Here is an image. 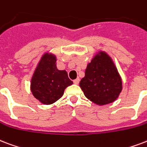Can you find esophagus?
Wrapping results in <instances>:
<instances>
[{
  "label": "esophagus",
  "instance_id": "34e87169",
  "mask_svg": "<svg viewBox=\"0 0 147 147\" xmlns=\"http://www.w3.org/2000/svg\"><path fill=\"white\" fill-rule=\"evenodd\" d=\"M73 82H74V84H76V85H78V84L79 83V78H77L76 79H75V80L73 81Z\"/></svg>",
  "mask_w": 147,
  "mask_h": 147
}]
</instances>
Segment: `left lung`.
I'll use <instances>...</instances> for the list:
<instances>
[{
    "label": "left lung",
    "instance_id": "left-lung-1",
    "mask_svg": "<svg viewBox=\"0 0 147 147\" xmlns=\"http://www.w3.org/2000/svg\"><path fill=\"white\" fill-rule=\"evenodd\" d=\"M86 98L98 105L110 103L122 91V81L113 62L106 53L96 55L79 83Z\"/></svg>",
    "mask_w": 147,
    "mask_h": 147
}]
</instances>
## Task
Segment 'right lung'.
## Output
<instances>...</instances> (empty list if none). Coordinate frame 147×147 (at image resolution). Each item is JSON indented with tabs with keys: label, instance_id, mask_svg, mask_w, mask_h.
Segmentation results:
<instances>
[{
	"label": "right lung",
	"instance_id": "add662e5",
	"mask_svg": "<svg viewBox=\"0 0 147 147\" xmlns=\"http://www.w3.org/2000/svg\"><path fill=\"white\" fill-rule=\"evenodd\" d=\"M55 61V56L45 54L31 79V89L34 96L45 105L59 100L65 89L73 84L66 71L58 70Z\"/></svg>",
	"mask_w": 147,
	"mask_h": 147
}]
</instances>
